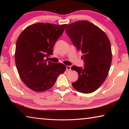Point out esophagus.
<instances>
[{"label": "esophagus", "instance_id": "esophagus-1", "mask_svg": "<svg viewBox=\"0 0 129 129\" xmlns=\"http://www.w3.org/2000/svg\"><path fill=\"white\" fill-rule=\"evenodd\" d=\"M66 69H67V71H70L71 70V66H70V65H68V66L66 67Z\"/></svg>", "mask_w": 129, "mask_h": 129}]
</instances>
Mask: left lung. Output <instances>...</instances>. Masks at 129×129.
Returning a JSON list of instances; mask_svg holds the SVG:
<instances>
[{
  "label": "left lung",
  "mask_w": 129,
  "mask_h": 129,
  "mask_svg": "<svg viewBox=\"0 0 129 129\" xmlns=\"http://www.w3.org/2000/svg\"><path fill=\"white\" fill-rule=\"evenodd\" d=\"M66 34L81 52L84 62V67L71 68L78 75L72 86L81 93H92L103 84L108 75L112 59L110 41L103 30L86 20L68 25Z\"/></svg>",
  "instance_id": "obj_1"
}]
</instances>
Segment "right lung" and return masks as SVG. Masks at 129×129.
I'll return each mask as SVG.
<instances>
[{
  "instance_id": "add662e5",
  "label": "right lung",
  "mask_w": 129,
  "mask_h": 129,
  "mask_svg": "<svg viewBox=\"0 0 129 129\" xmlns=\"http://www.w3.org/2000/svg\"><path fill=\"white\" fill-rule=\"evenodd\" d=\"M67 24L36 23L21 32L16 44L15 63L22 81L35 91L48 90L60 74L66 70L62 63L47 61L53 54V48Z\"/></svg>"
}]
</instances>
